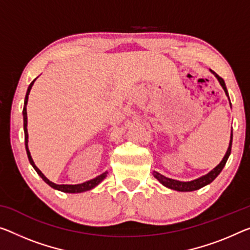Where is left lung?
<instances>
[{"label":"left lung","mask_w":250,"mask_h":250,"mask_svg":"<svg viewBox=\"0 0 250 250\" xmlns=\"http://www.w3.org/2000/svg\"><path fill=\"white\" fill-rule=\"evenodd\" d=\"M211 72L217 77V79L219 80V83H220V85L224 88L226 95L228 96L229 98V95H228V90H227V87H226V83H225V80L221 78L220 76L217 75L216 72L211 70ZM230 101V99H229ZM230 106H231V104H230ZM231 145H232V133H231V137H230V143H229V147L227 149V153H226V155L224 156V159L220 163H219L216 167L213 168L212 171H210L208 174L201 176V178H199L197 180H193V181H189V182H181V181H178V180H173V179H168L167 176H164L162 174L157 173V172H154V176L155 178L159 180V181L165 186L167 188H170L172 190H175V191H194V190H199L203 188L207 184H209L213 181L214 179L217 178V176L220 174V172L222 171V168L225 167L226 163H227V160L230 155V153H231Z\"/></svg>","instance_id":"8db88e82"}]
</instances>
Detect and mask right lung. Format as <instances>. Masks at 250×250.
I'll use <instances>...</instances> for the list:
<instances>
[{
  "label": "right lung",
  "mask_w": 250,
  "mask_h": 250,
  "mask_svg": "<svg viewBox=\"0 0 250 250\" xmlns=\"http://www.w3.org/2000/svg\"><path fill=\"white\" fill-rule=\"evenodd\" d=\"M34 80H36V79H34ZM34 80L31 83H30L28 90H26V95H25V99H24V107H23V127H24V143H25L26 154H28L30 163H31L34 170L37 171V173L41 176L42 180H43L45 183H48L50 187L53 188V189H57V190L62 191V192H67V193H79V192H83V191H88V190L93 189V188H95L96 186H97V184L101 183L103 180L106 178L107 172H105V173H103L101 175H98L97 178H95L93 180H89V181L80 183V184H75V186H72V184H56V183H53L51 181H49V180L43 175V173H42L39 168L36 167V164H34L32 157H31V154H30V151L28 148V129H26V125H28V116H26V104H28L29 94H30V90H31V88H32Z\"/></svg>",
  "instance_id": "add662e5"
}]
</instances>
